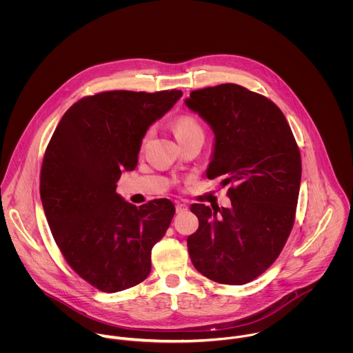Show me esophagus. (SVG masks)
Here are the masks:
<instances>
[{
	"mask_svg": "<svg viewBox=\"0 0 353 353\" xmlns=\"http://www.w3.org/2000/svg\"><path fill=\"white\" fill-rule=\"evenodd\" d=\"M175 208H176V213H183L188 210V206L183 202H176Z\"/></svg>",
	"mask_w": 353,
	"mask_h": 353,
	"instance_id": "1",
	"label": "esophagus"
}]
</instances>
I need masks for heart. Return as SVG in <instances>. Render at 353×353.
Segmentation results:
<instances>
[{
    "instance_id": "1",
    "label": "heart",
    "mask_w": 353,
    "mask_h": 353,
    "mask_svg": "<svg viewBox=\"0 0 353 353\" xmlns=\"http://www.w3.org/2000/svg\"><path fill=\"white\" fill-rule=\"evenodd\" d=\"M171 130H172L174 136L176 137V140L179 143H182V141H185V140H188L193 136H203L200 122L197 121V118H194L193 115H189V114H183V115L176 117L171 122ZM147 137L148 136H145L141 141L143 147L147 141Z\"/></svg>"
}]
</instances>
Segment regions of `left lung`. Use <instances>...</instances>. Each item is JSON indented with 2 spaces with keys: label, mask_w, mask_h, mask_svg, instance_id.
<instances>
[{
  "label": "left lung",
  "mask_w": 353,
  "mask_h": 353,
  "mask_svg": "<svg viewBox=\"0 0 353 353\" xmlns=\"http://www.w3.org/2000/svg\"><path fill=\"white\" fill-rule=\"evenodd\" d=\"M186 105L214 133L208 179L230 185V208L193 203L199 230L188 238L194 268L212 281L243 285L280 255L292 231L302 159L283 111L238 84L190 92Z\"/></svg>",
  "instance_id": "1"
}]
</instances>
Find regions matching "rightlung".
<instances>
[{
    "instance_id": "1",
    "label": "right lung",
    "mask_w": 353,
    "mask_h": 353,
    "mask_svg": "<svg viewBox=\"0 0 353 353\" xmlns=\"http://www.w3.org/2000/svg\"><path fill=\"white\" fill-rule=\"evenodd\" d=\"M181 91H104L76 101L62 117L41 168V199L68 265L101 292L144 281L151 250L175 213L167 199L141 206L115 192L122 170L139 163L143 137Z\"/></svg>"
}]
</instances>
